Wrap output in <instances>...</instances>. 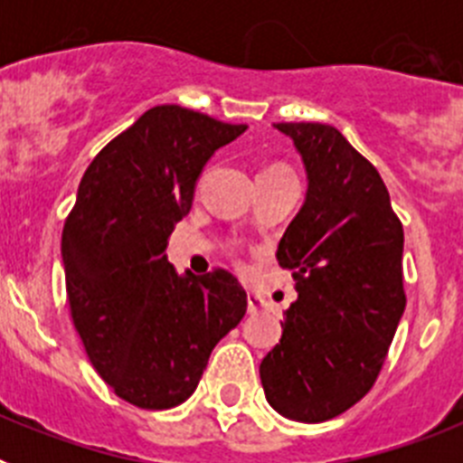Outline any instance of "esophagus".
<instances>
[{
	"instance_id": "obj_1",
	"label": "esophagus",
	"mask_w": 463,
	"mask_h": 463,
	"mask_svg": "<svg viewBox=\"0 0 463 463\" xmlns=\"http://www.w3.org/2000/svg\"><path fill=\"white\" fill-rule=\"evenodd\" d=\"M264 308V298L257 294H248V313H260Z\"/></svg>"
}]
</instances>
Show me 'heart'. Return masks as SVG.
<instances>
[{
	"mask_svg": "<svg viewBox=\"0 0 463 463\" xmlns=\"http://www.w3.org/2000/svg\"><path fill=\"white\" fill-rule=\"evenodd\" d=\"M267 171H288V169H282V166H271V169H267Z\"/></svg>",
	"mask_w": 463,
	"mask_h": 463,
	"instance_id": "b5f03b06",
	"label": "heart"
}]
</instances>
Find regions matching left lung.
Masks as SVG:
<instances>
[{
  "instance_id": "1",
  "label": "left lung",
  "mask_w": 463,
  "mask_h": 463,
  "mask_svg": "<svg viewBox=\"0 0 463 463\" xmlns=\"http://www.w3.org/2000/svg\"><path fill=\"white\" fill-rule=\"evenodd\" d=\"M306 169V199L276 260L298 298L260 364L269 406L317 424L369 394L406 310L403 227L383 178L336 127L278 122Z\"/></svg>"
}]
</instances>
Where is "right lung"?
I'll return each mask as SVG.
<instances>
[{
  "label": "right lung",
  "instance_id": "1",
  "mask_svg": "<svg viewBox=\"0 0 463 463\" xmlns=\"http://www.w3.org/2000/svg\"><path fill=\"white\" fill-rule=\"evenodd\" d=\"M245 129L155 106L80 181L62 229L69 308L97 373L132 406H181L213 347L243 320L248 297L232 273L178 276L165 250L206 162Z\"/></svg>",
  "mask_w": 463,
  "mask_h": 463
}]
</instances>
